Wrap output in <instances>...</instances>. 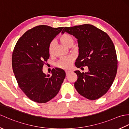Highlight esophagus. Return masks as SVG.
<instances>
[{
  "label": "esophagus",
  "mask_w": 129,
  "mask_h": 129,
  "mask_svg": "<svg viewBox=\"0 0 129 129\" xmlns=\"http://www.w3.org/2000/svg\"><path fill=\"white\" fill-rule=\"evenodd\" d=\"M71 73V71H68V70H65V73H66V75H68L69 74Z\"/></svg>",
  "instance_id": "1"
}]
</instances>
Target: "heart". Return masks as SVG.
I'll return each instance as SVG.
<instances>
[{
	"mask_svg": "<svg viewBox=\"0 0 129 129\" xmlns=\"http://www.w3.org/2000/svg\"><path fill=\"white\" fill-rule=\"evenodd\" d=\"M60 40L62 44H64L65 46H67V47H71V46H73L74 44V39L73 37L69 34H64L61 35L60 37ZM54 45V42L52 41L49 45V52L50 54L53 53ZM74 61V58L73 56H72L62 57V58L60 59L56 62V65L57 67L61 68V69H69L72 67Z\"/></svg>",
	"mask_w": 129,
	"mask_h": 129,
	"instance_id": "heart-1",
	"label": "heart"
}]
</instances>
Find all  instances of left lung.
I'll return each mask as SVG.
<instances>
[{
    "mask_svg": "<svg viewBox=\"0 0 129 129\" xmlns=\"http://www.w3.org/2000/svg\"><path fill=\"white\" fill-rule=\"evenodd\" d=\"M65 32L78 39L79 56L75 66H87L89 72L75 71L78 80L74 86L79 94L96 100L108 92L115 78L117 60L115 48L106 33L90 24L65 27Z\"/></svg>",
    "mask_w": 129,
    "mask_h": 129,
    "instance_id": "obj_1",
    "label": "left lung"
}]
</instances>
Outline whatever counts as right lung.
<instances>
[{
	"instance_id": "add662e5",
	"label": "right lung",
	"mask_w": 129,
	"mask_h": 129,
	"mask_svg": "<svg viewBox=\"0 0 129 129\" xmlns=\"http://www.w3.org/2000/svg\"><path fill=\"white\" fill-rule=\"evenodd\" d=\"M63 27L39 25L26 31L19 39L12 54V67L19 86L27 96L38 103H45L59 92L65 73L59 68L51 75L43 72L49 58V45Z\"/></svg>"
}]
</instances>
